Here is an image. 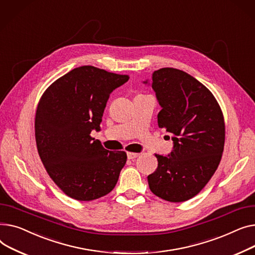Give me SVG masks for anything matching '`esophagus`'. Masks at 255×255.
I'll list each match as a JSON object with an SVG mask.
<instances>
[{
  "mask_svg": "<svg viewBox=\"0 0 255 255\" xmlns=\"http://www.w3.org/2000/svg\"><path fill=\"white\" fill-rule=\"evenodd\" d=\"M140 154L139 153H136V152H128V159H133L138 157Z\"/></svg>",
  "mask_w": 255,
  "mask_h": 255,
  "instance_id": "obj_1",
  "label": "esophagus"
}]
</instances>
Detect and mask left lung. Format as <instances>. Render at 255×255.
<instances>
[{
    "label": "left lung",
    "mask_w": 255,
    "mask_h": 255,
    "mask_svg": "<svg viewBox=\"0 0 255 255\" xmlns=\"http://www.w3.org/2000/svg\"><path fill=\"white\" fill-rule=\"evenodd\" d=\"M151 85L162 108L158 127L171 133L174 147L169 156L155 154L158 163L147 177L149 188L164 201L184 202L197 196L219 166L223 114L213 94L186 72L161 68L152 73Z\"/></svg>",
    "instance_id": "obj_1"
}]
</instances>
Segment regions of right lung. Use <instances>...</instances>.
<instances>
[{"label":"right lung","instance_id":"obj_1","mask_svg":"<svg viewBox=\"0 0 255 255\" xmlns=\"http://www.w3.org/2000/svg\"><path fill=\"white\" fill-rule=\"evenodd\" d=\"M128 78L82 66L55 80L39 101L35 116L39 156L53 182L72 199H100L117 183L127 153L107 150L91 132L100 130L110 94Z\"/></svg>","mask_w":255,"mask_h":255}]
</instances>
